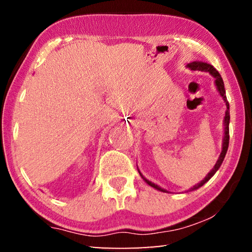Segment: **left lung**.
<instances>
[{"instance_id":"1","label":"left lung","mask_w":252,"mask_h":252,"mask_svg":"<svg viewBox=\"0 0 252 252\" xmlns=\"http://www.w3.org/2000/svg\"><path fill=\"white\" fill-rule=\"evenodd\" d=\"M188 67H190L191 70H198V71H204V72H209L211 75H213L216 78V85H217V89H218V91L220 92V95L223 97V100L225 102V106H227V112H225V117H224V138H223V144H222V151H221V155L219 157V160L217 161V163L215 165V168H213L210 172L208 173V176L204 178V180H202L200 183H198L197 186H194L192 189L191 190H195L198 189V188H200L201 186H203L204 183H206L209 179H211V177L213 176L217 172V170H218L220 168L221 163L223 162V159L225 157V153H227V150H228V147H229V121H230V112H229V102L227 101V96H225V89H224V84H223V80L222 78H221V75L219 74V72L217 71L215 67H213L211 64H208V63H204V62H191L189 63V64L187 65ZM140 173V171H139ZM141 174V173H140ZM141 177L143 178V176L141 174ZM143 180L146 181L149 186H151L155 188V189H158L160 191H163V192H167L164 189H162V188H160L159 186L155 185V183H152L151 181L147 180L146 178H143Z\"/></svg>"}]
</instances>
